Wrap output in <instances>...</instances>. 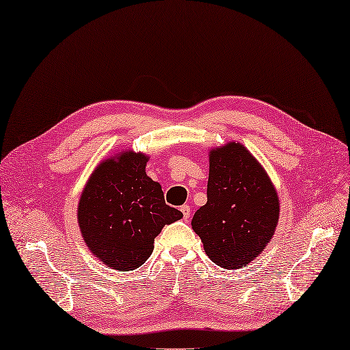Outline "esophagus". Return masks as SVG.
<instances>
[{
	"label": "esophagus",
	"mask_w": 350,
	"mask_h": 350,
	"mask_svg": "<svg viewBox=\"0 0 350 350\" xmlns=\"http://www.w3.org/2000/svg\"><path fill=\"white\" fill-rule=\"evenodd\" d=\"M181 213H183V217H184V220H189V217H190V213H191V208L189 205H183L181 206Z\"/></svg>",
	"instance_id": "34e87169"
}]
</instances>
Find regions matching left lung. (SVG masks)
I'll use <instances>...</instances> for the list:
<instances>
[{
	"instance_id": "1",
	"label": "left lung",
	"mask_w": 350,
	"mask_h": 350,
	"mask_svg": "<svg viewBox=\"0 0 350 350\" xmlns=\"http://www.w3.org/2000/svg\"><path fill=\"white\" fill-rule=\"evenodd\" d=\"M278 220L280 199L255 157L239 142L211 149L206 204L191 219L208 258L230 270L249 265L267 246Z\"/></svg>"
}]
</instances>
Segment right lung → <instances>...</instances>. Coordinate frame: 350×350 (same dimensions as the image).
Segmentation results:
<instances>
[{"mask_svg": "<svg viewBox=\"0 0 350 350\" xmlns=\"http://www.w3.org/2000/svg\"><path fill=\"white\" fill-rule=\"evenodd\" d=\"M148 160L145 154L125 149L101 161L78 202L85 245L119 272L144 265L163 226L183 217L181 211L166 205L161 185L146 175Z\"/></svg>", "mask_w": 350, "mask_h": 350, "instance_id": "add662e5", "label": "right lung"}]
</instances>
